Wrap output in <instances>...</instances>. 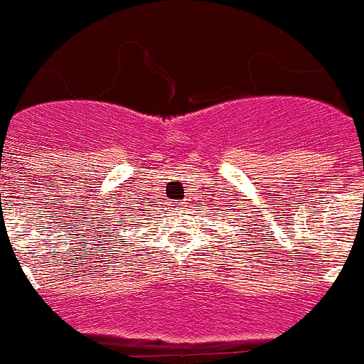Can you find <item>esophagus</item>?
I'll return each instance as SVG.
<instances>
[{
    "label": "esophagus",
    "mask_w": 364,
    "mask_h": 364,
    "mask_svg": "<svg viewBox=\"0 0 364 364\" xmlns=\"http://www.w3.org/2000/svg\"><path fill=\"white\" fill-rule=\"evenodd\" d=\"M176 206V210H179V205H174Z\"/></svg>",
    "instance_id": "1"
}]
</instances>
